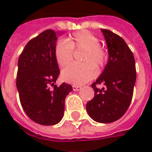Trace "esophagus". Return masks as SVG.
<instances>
[{"label":"esophagus","instance_id":"esophagus-1","mask_svg":"<svg viewBox=\"0 0 152 152\" xmlns=\"http://www.w3.org/2000/svg\"><path fill=\"white\" fill-rule=\"evenodd\" d=\"M72 89L74 91H78L80 89H81V86H73Z\"/></svg>","mask_w":152,"mask_h":152}]
</instances>
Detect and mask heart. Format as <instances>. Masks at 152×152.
I'll list each match as a JSON object with an SVG mask.
<instances>
[{
    "label": "heart",
    "mask_w": 152,
    "mask_h": 152,
    "mask_svg": "<svg viewBox=\"0 0 152 152\" xmlns=\"http://www.w3.org/2000/svg\"><path fill=\"white\" fill-rule=\"evenodd\" d=\"M65 41L57 42L54 48V56L60 66H66L73 59V50H85L80 64H72L61 73L62 80L72 85L80 86L94 79L98 71L97 66H102L107 59L105 50L100 46V40L95 35L88 31L76 32Z\"/></svg>",
    "instance_id": "b5f03b06"
}]
</instances>
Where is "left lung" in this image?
Wrapping results in <instances>:
<instances>
[{"mask_svg": "<svg viewBox=\"0 0 152 152\" xmlns=\"http://www.w3.org/2000/svg\"><path fill=\"white\" fill-rule=\"evenodd\" d=\"M108 50V62L101 75L92 84L94 99L87 102L86 110L90 117L99 123H112L125 113L130 105L136 81L134 54L120 36L101 29ZM103 83L105 89L96 84Z\"/></svg>", "mask_w": 152, "mask_h": 152, "instance_id": "left-lung-1", "label": "left lung"}]
</instances>
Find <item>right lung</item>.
<instances>
[{
	"label": "right lung",
	"mask_w": 152,
	"mask_h": 152,
	"mask_svg": "<svg viewBox=\"0 0 152 152\" xmlns=\"http://www.w3.org/2000/svg\"><path fill=\"white\" fill-rule=\"evenodd\" d=\"M61 34L51 29L44 31L29 40L18 58L16 86L21 105L31 121L42 125L60 122L65 98L72 90L66 83L54 85L59 75L54 48Z\"/></svg>",
	"instance_id": "add662e5"
}]
</instances>
